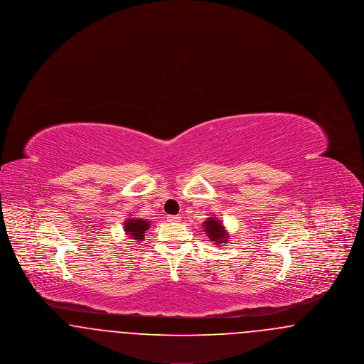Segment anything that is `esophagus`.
<instances>
[{
	"instance_id": "obj_1",
	"label": "esophagus",
	"mask_w": 364,
	"mask_h": 364,
	"mask_svg": "<svg viewBox=\"0 0 364 364\" xmlns=\"http://www.w3.org/2000/svg\"><path fill=\"white\" fill-rule=\"evenodd\" d=\"M166 218L169 223H180V220H181L180 215H168Z\"/></svg>"
}]
</instances>
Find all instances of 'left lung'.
<instances>
[{"mask_svg": "<svg viewBox=\"0 0 364 364\" xmlns=\"http://www.w3.org/2000/svg\"><path fill=\"white\" fill-rule=\"evenodd\" d=\"M203 228H205V232L211 242L221 244L228 240V232H226L225 228L223 225V223L220 220H217L215 217L208 218L203 224Z\"/></svg>", "mask_w": 364, "mask_h": 364, "instance_id": "1", "label": "left lung"}]
</instances>
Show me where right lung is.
I'll return each instance as SVG.
<instances>
[{"instance_id":"obj_1","label":"right lung","mask_w":364,"mask_h":364,"mask_svg":"<svg viewBox=\"0 0 364 364\" xmlns=\"http://www.w3.org/2000/svg\"><path fill=\"white\" fill-rule=\"evenodd\" d=\"M150 228V223L141 218H128L124 223V230L132 240H143L146 230Z\"/></svg>"}]
</instances>
